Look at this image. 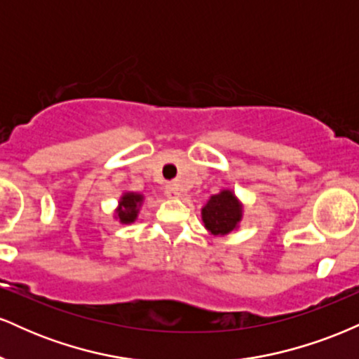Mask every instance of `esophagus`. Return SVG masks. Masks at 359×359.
<instances>
[{
    "instance_id": "34e87169",
    "label": "esophagus",
    "mask_w": 359,
    "mask_h": 359,
    "mask_svg": "<svg viewBox=\"0 0 359 359\" xmlns=\"http://www.w3.org/2000/svg\"><path fill=\"white\" fill-rule=\"evenodd\" d=\"M165 194H167L168 197H174V199H177V197H180V189H179V185H177V184H167Z\"/></svg>"
}]
</instances>
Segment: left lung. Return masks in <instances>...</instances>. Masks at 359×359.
<instances>
[{
	"instance_id": "obj_1",
	"label": "left lung",
	"mask_w": 359,
	"mask_h": 359,
	"mask_svg": "<svg viewBox=\"0 0 359 359\" xmlns=\"http://www.w3.org/2000/svg\"><path fill=\"white\" fill-rule=\"evenodd\" d=\"M243 217V205L228 189L214 194L203 208V222L214 236H224L238 228Z\"/></svg>"
}]
</instances>
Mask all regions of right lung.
I'll use <instances>...</instances> for the list:
<instances>
[{
	"mask_svg": "<svg viewBox=\"0 0 359 359\" xmlns=\"http://www.w3.org/2000/svg\"><path fill=\"white\" fill-rule=\"evenodd\" d=\"M143 203V196L137 192H125L119 199V205L116 209V219L123 224H130V222H135L138 217L140 205Z\"/></svg>",
	"mask_w": 359,
	"mask_h": 359,
	"instance_id": "1",
	"label": "right lung"
}]
</instances>
